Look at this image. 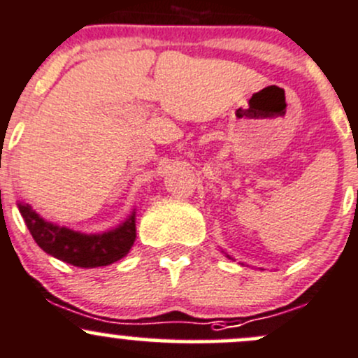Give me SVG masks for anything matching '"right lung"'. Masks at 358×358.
<instances>
[{"label": "right lung", "mask_w": 358, "mask_h": 358, "mask_svg": "<svg viewBox=\"0 0 358 358\" xmlns=\"http://www.w3.org/2000/svg\"><path fill=\"white\" fill-rule=\"evenodd\" d=\"M27 229L39 248L55 259L67 262L76 267L93 268L110 265L124 259L136 239V213L132 212L125 222L103 234H84L79 231L46 222L31 205L18 203Z\"/></svg>", "instance_id": "1"}]
</instances>
